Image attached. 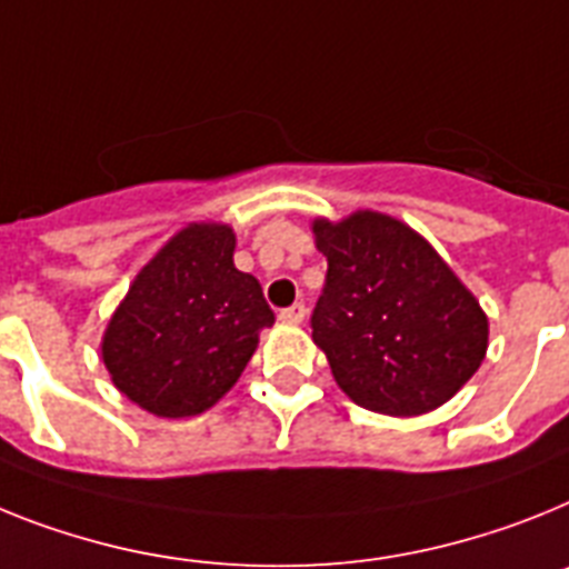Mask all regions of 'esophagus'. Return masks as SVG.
Instances as JSON below:
<instances>
[{"label":"esophagus","instance_id":"obj_1","mask_svg":"<svg viewBox=\"0 0 569 569\" xmlns=\"http://www.w3.org/2000/svg\"><path fill=\"white\" fill-rule=\"evenodd\" d=\"M277 318L283 323H289V327H298V323H303V318H307V307H303V303H295V307L289 309H280Z\"/></svg>","mask_w":569,"mask_h":569}]
</instances>
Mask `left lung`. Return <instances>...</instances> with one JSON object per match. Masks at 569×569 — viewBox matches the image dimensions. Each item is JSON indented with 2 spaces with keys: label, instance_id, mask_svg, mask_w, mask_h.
<instances>
[{
  "label": "left lung",
  "instance_id": "obj_1",
  "mask_svg": "<svg viewBox=\"0 0 569 569\" xmlns=\"http://www.w3.org/2000/svg\"><path fill=\"white\" fill-rule=\"evenodd\" d=\"M327 283L312 341L352 402L422 417L477 373L489 350L480 300L422 233L379 211L312 219Z\"/></svg>",
  "mask_w": 569,
  "mask_h": 569
}]
</instances>
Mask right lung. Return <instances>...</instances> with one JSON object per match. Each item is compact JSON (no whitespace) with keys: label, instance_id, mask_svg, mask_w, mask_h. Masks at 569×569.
<instances>
[{"label":"right lung","instance_id":"obj_1","mask_svg":"<svg viewBox=\"0 0 569 569\" xmlns=\"http://www.w3.org/2000/svg\"><path fill=\"white\" fill-rule=\"evenodd\" d=\"M233 248L226 222L184 226L138 271L103 329L109 379L152 417L213 408L274 323L257 277L233 266Z\"/></svg>","mask_w":569,"mask_h":569}]
</instances>
